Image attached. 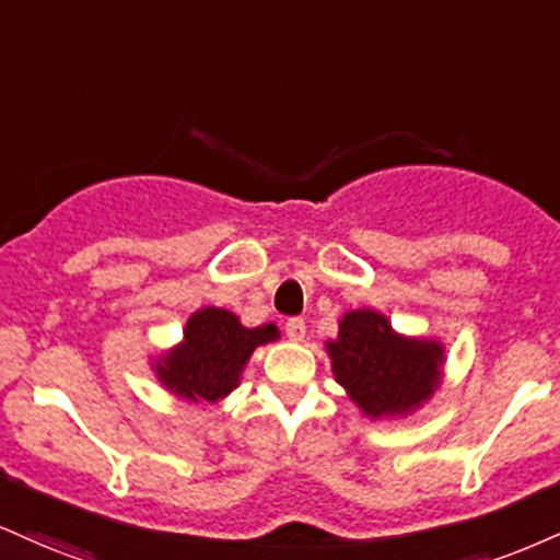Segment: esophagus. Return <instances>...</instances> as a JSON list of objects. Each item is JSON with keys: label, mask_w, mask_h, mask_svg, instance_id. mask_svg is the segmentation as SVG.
<instances>
[{"label": "esophagus", "mask_w": 560, "mask_h": 560, "mask_svg": "<svg viewBox=\"0 0 560 560\" xmlns=\"http://www.w3.org/2000/svg\"><path fill=\"white\" fill-rule=\"evenodd\" d=\"M284 331L292 341H302V339H305V334H307V326H305V320H302V318H289Z\"/></svg>", "instance_id": "esophagus-1"}]
</instances>
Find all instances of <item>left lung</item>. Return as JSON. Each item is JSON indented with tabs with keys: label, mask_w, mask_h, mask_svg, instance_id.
I'll list each match as a JSON object with an SVG mask.
<instances>
[{
	"label": "left lung",
	"mask_w": 560,
	"mask_h": 560,
	"mask_svg": "<svg viewBox=\"0 0 560 560\" xmlns=\"http://www.w3.org/2000/svg\"><path fill=\"white\" fill-rule=\"evenodd\" d=\"M334 378L370 420L417 412L443 381L446 347L425 336L396 334L378 310H349L326 341Z\"/></svg>",
	"instance_id": "obj_1"
}]
</instances>
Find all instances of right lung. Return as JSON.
<instances>
[{"mask_svg":"<svg viewBox=\"0 0 560 560\" xmlns=\"http://www.w3.org/2000/svg\"><path fill=\"white\" fill-rule=\"evenodd\" d=\"M279 339L273 323L247 328L224 307H200L182 328V341L153 362L161 386L182 401L215 404L240 386L253 352Z\"/></svg>","mask_w":560,"mask_h":560,"instance_id":"obj_1","label":"right lung"}]
</instances>
